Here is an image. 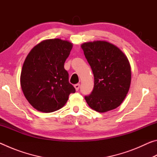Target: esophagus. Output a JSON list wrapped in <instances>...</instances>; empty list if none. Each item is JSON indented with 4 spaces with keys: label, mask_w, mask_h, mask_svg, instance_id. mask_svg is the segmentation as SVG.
<instances>
[{
    "label": "esophagus",
    "mask_w": 157,
    "mask_h": 157,
    "mask_svg": "<svg viewBox=\"0 0 157 157\" xmlns=\"http://www.w3.org/2000/svg\"><path fill=\"white\" fill-rule=\"evenodd\" d=\"M79 86H80V84H76L74 85V87H75L76 91H78L79 89Z\"/></svg>",
    "instance_id": "esophagus-1"
}]
</instances>
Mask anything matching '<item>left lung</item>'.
Returning a JSON list of instances; mask_svg holds the SVG:
<instances>
[{
    "instance_id": "left-lung-1",
    "label": "left lung",
    "mask_w": 157,
    "mask_h": 157,
    "mask_svg": "<svg viewBox=\"0 0 157 157\" xmlns=\"http://www.w3.org/2000/svg\"><path fill=\"white\" fill-rule=\"evenodd\" d=\"M81 47L94 76V89L84 97L87 104L100 113L119 107L131 84V67L127 57L107 41L86 42Z\"/></svg>"
}]
</instances>
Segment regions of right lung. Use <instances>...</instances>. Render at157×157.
<instances>
[{"label": "right lung", "mask_w": 157, "mask_h": 157, "mask_svg": "<svg viewBox=\"0 0 157 157\" xmlns=\"http://www.w3.org/2000/svg\"><path fill=\"white\" fill-rule=\"evenodd\" d=\"M73 44L60 39H46L36 45L23 63L21 86L29 103L41 112L62 108L75 89L64 68Z\"/></svg>", "instance_id": "1"}]
</instances>
